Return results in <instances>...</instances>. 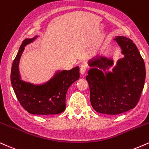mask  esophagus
I'll return each mask as SVG.
<instances>
[{
    "mask_svg": "<svg viewBox=\"0 0 149 149\" xmlns=\"http://www.w3.org/2000/svg\"><path fill=\"white\" fill-rule=\"evenodd\" d=\"M87 70V66L85 64H82L81 66H80V73L81 74H84L85 72Z\"/></svg>",
    "mask_w": 149,
    "mask_h": 149,
    "instance_id": "obj_1",
    "label": "esophagus"
}]
</instances>
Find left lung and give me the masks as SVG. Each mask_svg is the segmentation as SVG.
Wrapping results in <instances>:
<instances>
[{"label": "left lung", "mask_w": 149, "mask_h": 149, "mask_svg": "<svg viewBox=\"0 0 149 149\" xmlns=\"http://www.w3.org/2000/svg\"><path fill=\"white\" fill-rule=\"evenodd\" d=\"M121 49L122 58L112 71L113 59L102 56L89 61L86 76L90 88V100L97 112L116 115L133 109L144 88L146 69L144 61L132 40L124 36L114 38Z\"/></svg>", "instance_id": "left-lung-1"}]
</instances>
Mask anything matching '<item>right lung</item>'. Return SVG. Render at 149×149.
<instances>
[{"instance_id": "add662e5", "label": "right lung", "mask_w": 149, "mask_h": 149, "mask_svg": "<svg viewBox=\"0 0 149 149\" xmlns=\"http://www.w3.org/2000/svg\"><path fill=\"white\" fill-rule=\"evenodd\" d=\"M23 41L13 61L11 83L19 102L28 112L33 114L51 115L60 113L65 109V97L69 87L79 79V68L57 71L53 77L42 84H33L23 81L19 73V61L25 47L36 39Z\"/></svg>"}]
</instances>
